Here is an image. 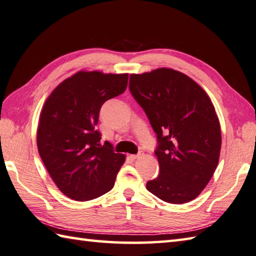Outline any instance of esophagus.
I'll list each match as a JSON object with an SVG mask.
<instances>
[{"instance_id":"1","label":"esophagus","mask_w":256,"mask_h":256,"mask_svg":"<svg viewBox=\"0 0 256 256\" xmlns=\"http://www.w3.org/2000/svg\"><path fill=\"white\" fill-rule=\"evenodd\" d=\"M142 152H139V154H132V159H138V158H142Z\"/></svg>"}]
</instances>
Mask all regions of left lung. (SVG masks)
I'll use <instances>...</instances> for the list:
<instances>
[{
    "instance_id": "obj_1",
    "label": "left lung",
    "mask_w": 256,
    "mask_h": 256,
    "mask_svg": "<svg viewBox=\"0 0 256 256\" xmlns=\"http://www.w3.org/2000/svg\"><path fill=\"white\" fill-rule=\"evenodd\" d=\"M129 90L157 134L160 172L147 190L172 204L196 199L220 157V122L211 99L190 77L170 68L130 75Z\"/></svg>"
}]
</instances>
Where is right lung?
Instances as JSON below:
<instances>
[{
    "label": "right lung",
    "instance_id": "1",
    "mask_svg": "<svg viewBox=\"0 0 256 256\" xmlns=\"http://www.w3.org/2000/svg\"><path fill=\"white\" fill-rule=\"evenodd\" d=\"M128 74L78 72L52 92L40 112L38 148L57 188L76 201L96 199L112 189L124 156L96 130L108 99L127 88Z\"/></svg>",
    "mask_w": 256,
    "mask_h": 256
}]
</instances>
